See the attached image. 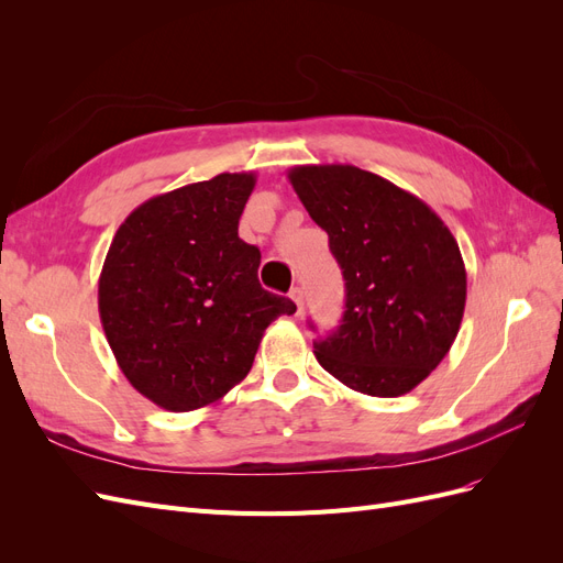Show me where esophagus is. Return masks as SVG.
Wrapping results in <instances>:
<instances>
[{"mask_svg":"<svg viewBox=\"0 0 563 563\" xmlns=\"http://www.w3.org/2000/svg\"><path fill=\"white\" fill-rule=\"evenodd\" d=\"M291 300L298 305V312H302V291H300L298 286L291 288Z\"/></svg>","mask_w":563,"mask_h":563,"instance_id":"1","label":"esophagus"}]
</instances>
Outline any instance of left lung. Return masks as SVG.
Returning a JSON list of instances; mask_svg holds the SVG:
<instances>
[{
  "label": "left lung",
  "instance_id": "1",
  "mask_svg": "<svg viewBox=\"0 0 563 563\" xmlns=\"http://www.w3.org/2000/svg\"><path fill=\"white\" fill-rule=\"evenodd\" d=\"M345 277V314L317 340L323 371L354 391L399 397L449 354L463 321L467 272L455 236L428 203L352 164L288 172Z\"/></svg>",
  "mask_w": 563,
  "mask_h": 563
}]
</instances>
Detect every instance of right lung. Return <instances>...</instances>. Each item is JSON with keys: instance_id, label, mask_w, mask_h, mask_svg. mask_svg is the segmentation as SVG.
Wrapping results in <instances>:
<instances>
[{"instance_id": "1", "label": "right lung", "mask_w": 563, "mask_h": 563, "mask_svg": "<svg viewBox=\"0 0 563 563\" xmlns=\"http://www.w3.org/2000/svg\"><path fill=\"white\" fill-rule=\"evenodd\" d=\"M255 174H220L143 201L119 225L98 279L114 360L145 399L211 406L253 366L265 329L296 305L258 282L240 218Z\"/></svg>"}]
</instances>
